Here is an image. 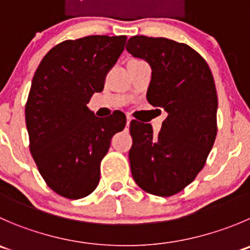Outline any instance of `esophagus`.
<instances>
[{"mask_svg":"<svg viewBox=\"0 0 250 250\" xmlns=\"http://www.w3.org/2000/svg\"><path fill=\"white\" fill-rule=\"evenodd\" d=\"M130 121H132V117H130L129 115H127V125H129Z\"/></svg>","mask_w":250,"mask_h":250,"instance_id":"1","label":"esophagus"}]
</instances>
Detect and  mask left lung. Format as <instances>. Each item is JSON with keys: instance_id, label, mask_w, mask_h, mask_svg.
I'll list each match as a JSON object with an SVG mask.
<instances>
[{"instance_id": "left-lung-1", "label": "left lung", "mask_w": 250, "mask_h": 250, "mask_svg": "<svg viewBox=\"0 0 250 250\" xmlns=\"http://www.w3.org/2000/svg\"><path fill=\"white\" fill-rule=\"evenodd\" d=\"M125 48L150 64L146 99L150 105L167 112L156 135L149 123L130 122L132 176L149 194L172 197L194 181L215 143L214 77L207 61L187 43L135 35Z\"/></svg>"}]
</instances>
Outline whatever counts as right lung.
Here are the masks:
<instances>
[{"mask_svg":"<svg viewBox=\"0 0 250 250\" xmlns=\"http://www.w3.org/2000/svg\"><path fill=\"white\" fill-rule=\"evenodd\" d=\"M125 40L90 35L62 41L34 74L25 104L29 149L43 181L61 197L82 199L95 190L101 160L125 128L123 112L99 118L86 104L103 91Z\"/></svg>","mask_w":250,"mask_h":250,"instance_id":"add662e5","label":"right lung"}]
</instances>
